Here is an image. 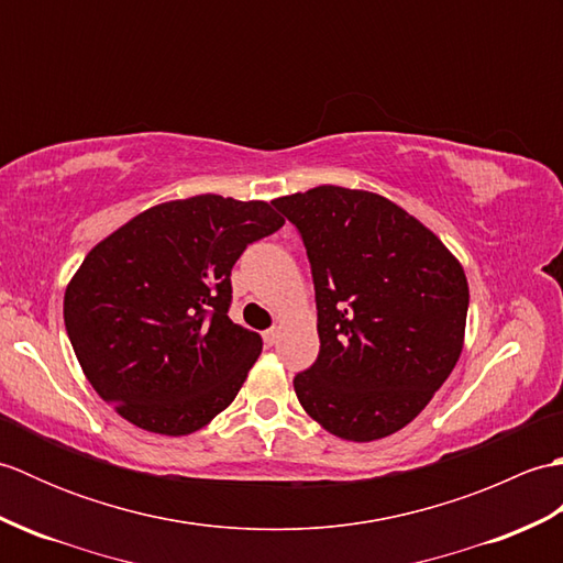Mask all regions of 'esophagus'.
<instances>
[{
  "mask_svg": "<svg viewBox=\"0 0 563 563\" xmlns=\"http://www.w3.org/2000/svg\"><path fill=\"white\" fill-rule=\"evenodd\" d=\"M278 336H280V329H278V327H273V329H268V331H263V341H266L268 345H275V343H278Z\"/></svg>",
  "mask_w": 563,
  "mask_h": 563,
  "instance_id": "obj_1",
  "label": "esophagus"
}]
</instances>
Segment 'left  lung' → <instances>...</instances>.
Masks as SVG:
<instances>
[{
  "label": "left lung",
  "instance_id": "obj_1",
  "mask_svg": "<svg viewBox=\"0 0 563 563\" xmlns=\"http://www.w3.org/2000/svg\"><path fill=\"white\" fill-rule=\"evenodd\" d=\"M302 234L317 295V363L295 377L331 435L369 442L421 413L460 361L470 285L452 251L369 190L275 198Z\"/></svg>",
  "mask_w": 563,
  "mask_h": 563
}]
</instances>
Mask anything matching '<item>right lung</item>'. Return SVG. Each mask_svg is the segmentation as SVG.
I'll list each match as a JSON object with an SVG mask.
<instances>
[{
	"instance_id": "obj_1",
	"label": "right lung",
	"mask_w": 563,
	"mask_h": 563,
	"mask_svg": "<svg viewBox=\"0 0 563 563\" xmlns=\"http://www.w3.org/2000/svg\"><path fill=\"white\" fill-rule=\"evenodd\" d=\"M283 224L268 202L206 194L159 202L93 246L65 290V329L99 397L174 438L224 411L263 349L227 317L232 266Z\"/></svg>"
}]
</instances>
